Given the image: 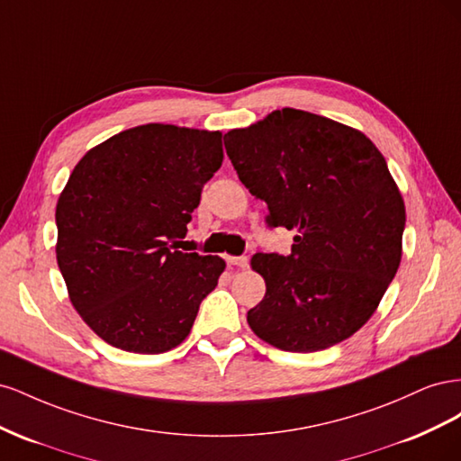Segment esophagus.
Listing matches in <instances>:
<instances>
[{
  "label": "esophagus",
  "mask_w": 461,
  "mask_h": 461,
  "mask_svg": "<svg viewBox=\"0 0 461 461\" xmlns=\"http://www.w3.org/2000/svg\"><path fill=\"white\" fill-rule=\"evenodd\" d=\"M227 263L229 265H236V267H248V258L246 256H239V258H232V256H227Z\"/></svg>",
  "instance_id": "1"
}]
</instances>
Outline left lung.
Masks as SVG:
<instances>
[{
  "label": "left lung",
  "mask_w": 461,
  "mask_h": 461,
  "mask_svg": "<svg viewBox=\"0 0 461 461\" xmlns=\"http://www.w3.org/2000/svg\"><path fill=\"white\" fill-rule=\"evenodd\" d=\"M225 149L242 185L267 203V227L296 230L288 256L252 258L267 290L248 325L286 352L352 337L402 259L406 207L381 151L356 129L292 107L227 132Z\"/></svg>",
  "instance_id": "8db88e82"
}]
</instances>
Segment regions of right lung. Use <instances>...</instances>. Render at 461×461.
<instances>
[{"mask_svg":"<svg viewBox=\"0 0 461 461\" xmlns=\"http://www.w3.org/2000/svg\"><path fill=\"white\" fill-rule=\"evenodd\" d=\"M221 132L142 124L78 161L61 192L58 265L75 310L107 344L161 354L183 342L225 261L178 252Z\"/></svg>","mask_w":461,"mask_h":461,"instance_id":"1","label":"right lung"}]
</instances>
